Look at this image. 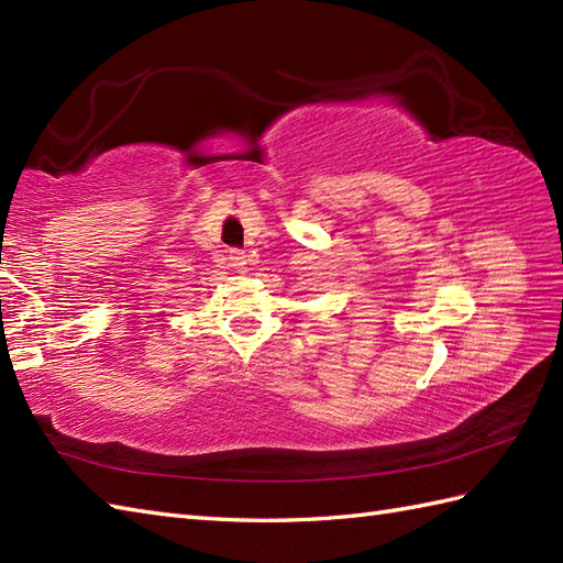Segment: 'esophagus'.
Listing matches in <instances>:
<instances>
[{
	"instance_id": "esophagus-1",
	"label": "esophagus",
	"mask_w": 563,
	"mask_h": 563,
	"mask_svg": "<svg viewBox=\"0 0 563 563\" xmlns=\"http://www.w3.org/2000/svg\"><path fill=\"white\" fill-rule=\"evenodd\" d=\"M230 263H232V266H234L236 271H244V268H246V263H249V258H246L244 251L232 249V251H230Z\"/></svg>"
}]
</instances>
